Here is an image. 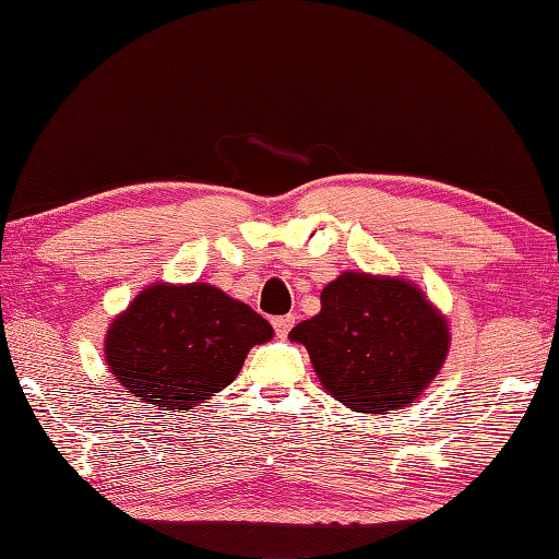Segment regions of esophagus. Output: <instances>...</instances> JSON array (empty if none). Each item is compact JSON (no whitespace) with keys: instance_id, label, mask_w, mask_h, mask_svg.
<instances>
[{"instance_id":"obj_1","label":"esophagus","mask_w":559,"mask_h":559,"mask_svg":"<svg viewBox=\"0 0 559 559\" xmlns=\"http://www.w3.org/2000/svg\"><path fill=\"white\" fill-rule=\"evenodd\" d=\"M272 326H274V331H277V336H280V338H285V336L289 334V329L295 326V317L287 314V317H277V319H272Z\"/></svg>"}]
</instances>
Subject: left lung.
<instances>
[{
  "label": "left lung",
  "mask_w": 559,
  "mask_h": 559,
  "mask_svg": "<svg viewBox=\"0 0 559 559\" xmlns=\"http://www.w3.org/2000/svg\"><path fill=\"white\" fill-rule=\"evenodd\" d=\"M309 350L331 397L366 415L403 409L442 370L449 321L403 277L341 272L321 289V311L289 331Z\"/></svg>",
  "instance_id": "left-lung-1"
}]
</instances>
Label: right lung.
I'll return each instance as SVG.
<instances>
[{
    "label": "right lung",
    "mask_w": 559,
    "mask_h": 559,
    "mask_svg": "<svg viewBox=\"0 0 559 559\" xmlns=\"http://www.w3.org/2000/svg\"><path fill=\"white\" fill-rule=\"evenodd\" d=\"M272 336L258 311L218 287L154 282L107 326L105 364L136 403L181 413L228 388Z\"/></svg>",
    "instance_id": "add662e5"
}]
</instances>
